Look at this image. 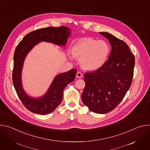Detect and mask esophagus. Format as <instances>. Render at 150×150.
<instances>
[{
	"label": "esophagus",
	"instance_id": "34e87169",
	"mask_svg": "<svg viewBox=\"0 0 150 150\" xmlns=\"http://www.w3.org/2000/svg\"><path fill=\"white\" fill-rule=\"evenodd\" d=\"M76 76L78 78H81L82 77V74L81 72H78L76 73Z\"/></svg>",
	"mask_w": 150,
	"mask_h": 150
}]
</instances>
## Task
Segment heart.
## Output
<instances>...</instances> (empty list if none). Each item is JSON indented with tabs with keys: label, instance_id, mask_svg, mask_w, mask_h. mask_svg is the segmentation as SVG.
I'll return each instance as SVG.
<instances>
[{
	"label": "heart",
	"instance_id": "heart-1",
	"mask_svg": "<svg viewBox=\"0 0 150 150\" xmlns=\"http://www.w3.org/2000/svg\"><path fill=\"white\" fill-rule=\"evenodd\" d=\"M110 47L103 40L85 38L73 46L72 54L80 59L81 66L87 70H96L101 67L108 58Z\"/></svg>",
	"mask_w": 150,
	"mask_h": 150
}]
</instances>
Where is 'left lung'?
<instances>
[{
  "label": "left lung",
  "instance_id": "left-lung-1",
  "mask_svg": "<svg viewBox=\"0 0 150 150\" xmlns=\"http://www.w3.org/2000/svg\"><path fill=\"white\" fill-rule=\"evenodd\" d=\"M99 33L109 41L111 52L101 67L85 74V87L81 98L91 111L104 114L116 108L129 89L135 57L123 41L108 33Z\"/></svg>",
  "mask_w": 150,
  "mask_h": 150
}]
</instances>
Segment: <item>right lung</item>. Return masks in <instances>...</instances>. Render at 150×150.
I'll return each mask as SVG.
<instances>
[{
	"instance_id": "add662e5",
	"label": "right lung",
	"mask_w": 150,
	"mask_h": 150,
	"mask_svg": "<svg viewBox=\"0 0 150 150\" xmlns=\"http://www.w3.org/2000/svg\"><path fill=\"white\" fill-rule=\"evenodd\" d=\"M70 36L71 30L68 27H49L28 33L16 47L13 56V83L19 98L29 111L42 115L54 111L62 100L64 89L74 80L77 71L72 69L56 75L44 96L40 98H33L28 96L24 90L21 81V73L25 57L41 41L52 42L58 46H65Z\"/></svg>"
}]
</instances>
